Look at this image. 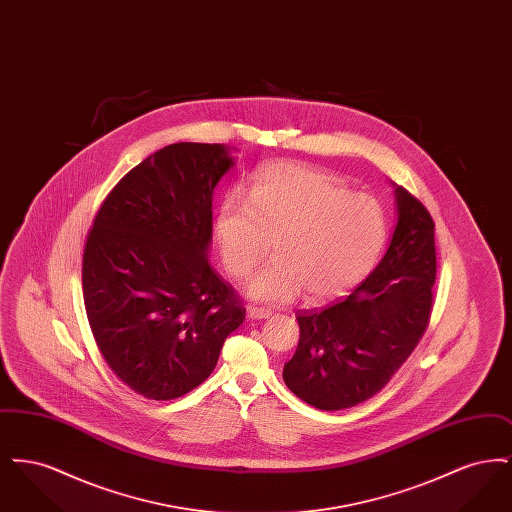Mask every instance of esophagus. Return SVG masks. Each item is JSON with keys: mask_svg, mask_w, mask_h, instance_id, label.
<instances>
[{"mask_svg": "<svg viewBox=\"0 0 512 512\" xmlns=\"http://www.w3.org/2000/svg\"><path fill=\"white\" fill-rule=\"evenodd\" d=\"M247 317L251 320H263V318L272 317V311L263 307H247Z\"/></svg>", "mask_w": 512, "mask_h": 512, "instance_id": "esophagus-1", "label": "esophagus"}]
</instances>
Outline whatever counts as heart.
<instances>
[{"label":"heart","instance_id":"heart-1","mask_svg":"<svg viewBox=\"0 0 512 512\" xmlns=\"http://www.w3.org/2000/svg\"><path fill=\"white\" fill-rule=\"evenodd\" d=\"M382 205L351 194L340 180L297 163L263 169L247 201L226 197L213 220L220 261L232 276L255 267L272 240V261L242 282V292L265 303H288L301 293L326 303L351 292L374 267L386 242Z\"/></svg>","mask_w":512,"mask_h":512}]
</instances>
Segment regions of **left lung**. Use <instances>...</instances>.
Instances as JSON below:
<instances>
[{
  "mask_svg": "<svg viewBox=\"0 0 512 512\" xmlns=\"http://www.w3.org/2000/svg\"><path fill=\"white\" fill-rule=\"evenodd\" d=\"M393 188L397 222L382 261L340 303L297 315L299 343L282 376L322 411L349 409L382 390L432 315L434 220L405 188Z\"/></svg>",
  "mask_w": 512,
  "mask_h": 512,
  "instance_id": "obj_1",
  "label": "left lung"
}]
</instances>
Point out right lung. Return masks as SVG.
<instances>
[{
    "instance_id": "obj_1",
    "label": "right lung",
    "mask_w": 512,
    "mask_h": 512,
    "mask_svg": "<svg viewBox=\"0 0 512 512\" xmlns=\"http://www.w3.org/2000/svg\"><path fill=\"white\" fill-rule=\"evenodd\" d=\"M232 147L180 142L155 151L107 195L84 247L82 290L99 351L130 390L182 397L209 378L245 320L209 265L213 190Z\"/></svg>"
}]
</instances>
